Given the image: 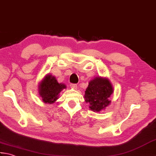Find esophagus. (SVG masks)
I'll return each mask as SVG.
<instances>
[{"mask_svg": "<svg viewBox=\"0 0 156 156\" xmlns=\"http://www.w3.org/2000/svg\"><path fill=\"white\" fill-rule=\"evenodd\" d=\"M70 87L73 88V89H77V85L76 83H71L70 85Z\"/></svg>", "mask_w": 156, "mask_h": 156, "instance_id": "obj_1", "label": "esophagus"}]
</instances>
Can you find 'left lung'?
Segmentation results:
<instances>
[{"label": "left lung", "mask_w": 156, "mask_h": 156, "mask_svg": "<svg viewBox=\"0 0 156 156\" xmlns=\"http://www.w3.org/2000/svg\"><path fill=\"white\" fill-rule=\"evenodd\" d=\"M113 92V87L108 79L96 77L90 81L85 92V100L90 103L91 110L98 112L111 103L108 98Z\"/></svg>", "instance_id": "8db88e82"}]
</instances>
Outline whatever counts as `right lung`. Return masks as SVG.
Returning a JSON list of instances; mask_svg holds the SVG:
<instances>
[{
  "label": "right lung",
  "instance_id": "1",
  "mask_svg": "<svg viewBox=\"0 0 156 156\" xmlns=\"http://www.w3.org/2000/svg\"><path fill=\"white\" fill-rule=\"evenodd\" d=\"M64 88H66L65 85L58 83L54 76L48 75L40 84L39 94L45 103H54Z\"/></svg>",
  "mask_w": 156,
  "mask_h": 156
}]
</instances>
